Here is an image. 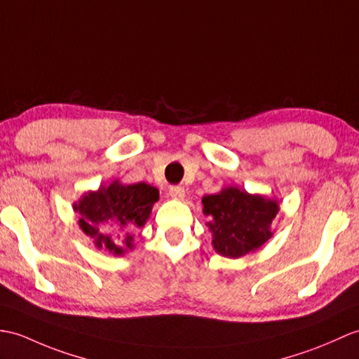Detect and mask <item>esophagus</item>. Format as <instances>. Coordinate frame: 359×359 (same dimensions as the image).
Returning a JSON list of instances; mask_svg holds the SVG:
<instances>
[{
	"mask_svg": "<svg viewBox=\"0 0 359 359\" xmlns=\"http://www.w3.org/2000/svg\"><path fill=\"white\" fill-rule=\"evenodd\" d=\"M168 194L176 200H183V197H185V189L182 187H170Z\"/></svg>",
	"mask_w": 359,
	"mask_h": 359,
	"instance_id": "esophagus-1",
	"label": "esophagus"
}]
</instances>
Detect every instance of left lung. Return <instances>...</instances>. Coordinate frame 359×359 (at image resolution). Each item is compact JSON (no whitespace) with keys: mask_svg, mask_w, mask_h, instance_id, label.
<instances>
[{"mask_svg":"<svg viewBox=\"0 0 359 359\" xmlns=\"http://www.w3.org/2000/svg\"><path fill=\"white\" fill-rule=\"evenodd\" d=\"M203 211L211 215L208 226L219 254L238 258L269 240L271 223L278 212L275 200L251 196L238 188H226L219 194L203 197Z\"/></svg>","mask_w":359,"mask_h":359,"instance_id":"1","label":"left lung"}]
</instances>
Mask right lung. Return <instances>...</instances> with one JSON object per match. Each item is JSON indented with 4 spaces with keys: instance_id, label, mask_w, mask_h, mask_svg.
Segmentation results:
<instances>
[{
    "instance_id": "right-lung-1",
    "label": "right lung",
    "mask_w": 359,
    "mask_h": 359,
    "mask_svg": "<svg viewBox=\"0 0 359 359\" xmlns=\"http://www.w3.org/2000/svg\"><path fill=\"white\" fill-rule=\"evenodd\" d=\"M159 200V191L144 182L133 185H121L113 182L110 187H101L96 193H88L74 205L81 215L79 226L95 240L97 248H105L114 255H122L125 249H131V236L127 234L119 246L107 234L108 224L119 229H136L144 226L153 205ZM119 238V236H116Z\"/></svg>"
}]
</instances>
